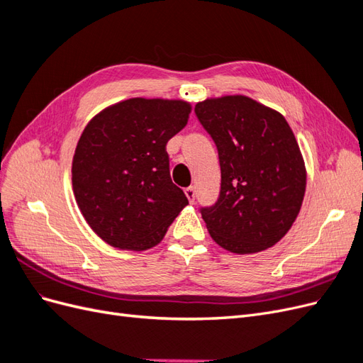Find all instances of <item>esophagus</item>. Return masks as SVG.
<instances>
[{
  "label": "esophagus",
  "mask_w": 363,
  "mask_h": 363,
  "mask_svg": "<svg viewBox=\"0 0 363 363\" xmlns=\"http://www.w3.org/2000/svg\"><path fill=\"white\" fill-rule=\"evenodd\" d=\"M184 194H186V196H188L189 203L195 201V188H194V186H189V188H186Z\"/></svg>",
  "instance_id": "34e87169"
}]
</instances>
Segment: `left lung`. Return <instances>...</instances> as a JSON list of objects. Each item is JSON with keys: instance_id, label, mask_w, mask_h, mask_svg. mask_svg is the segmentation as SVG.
<instances>
[{"instance_id": "obj_1", "label": "left lung", "mask_w": 363, "mask_h": 363, "mask_svg": "<svg viewBox=\"0 0 363 363\" xmlns=\"http://www.w3.org/2000/svg\"><path fill=\"white\" fill-rule=\"evenodd\" d=\"M221 164V192L201 216L215 242L236 255L276 245L300 213L307 172L284 116L245 95L196 103Z\"/></svg>"}]
</instances>
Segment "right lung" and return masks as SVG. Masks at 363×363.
I'll use <instances>...</instances> for the list:
<instances>
[{
  "label": "right lung",
  "instance_id": "1",
  "mask_svg": "<svg viewBox=\"0 0 363 363\" xmlns=\"http://www.w3.org/2000/svg\"><path fill=\"white\" fill-rule=\"evenodd\" d=\"M191 103L128 98L96 113L77 142L72 191L94 233L119 250L156 247L188 199L169 175L168 140Z\"/></svg>",
  "mask_w": 363,
  "mask_h": 363
}]
</instances>
